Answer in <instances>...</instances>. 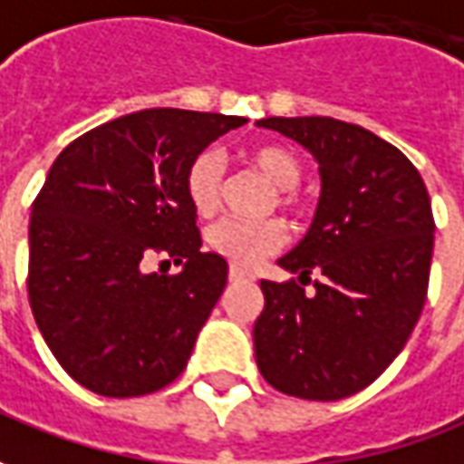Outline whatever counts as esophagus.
Segmentation results:
<instances>
[{"instance_id": "obj_1", "label": "esophagus", "mask_w": 464, "mask_h": 464, "mask_svg": "<svg viewBox=\"0 0 464 464\" xmlns=\"http://www.w3.org/2000/svg\"><path fill=\"white\" fill-rule=\"evenodd\" d=\"M229 280H232V283H239V280H252V275L232 265V267H229Z\"/></svg>"}]
</instances>
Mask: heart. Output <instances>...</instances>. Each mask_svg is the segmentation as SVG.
Here are the masks:
<instances>
[{
    "instance_id": "obj_1",
    "label": "heart",
    "mask_w": 464,
    "mask_h": 464,
    "mask_svg": "<svg viewBox=\"0 0 464 464\" xmlns=\"http://www.w3.org/2000/svg\"><path fill=\"white\" fill-rule=\"evenodd\" d=\"M245 164L260 171L275 189L277 207L287 214H300L305 199L300 197L295 184L303 177V164L295 153L280 143H263L245 151ZM184 191L191 209L199 217H212L222 204V159L217 151H201L187 169ZM207 242L217 255L235 267H255L277 250H283L287 242V232L280 219H222L209 229Z\"/></svg>"
}]
</instances>
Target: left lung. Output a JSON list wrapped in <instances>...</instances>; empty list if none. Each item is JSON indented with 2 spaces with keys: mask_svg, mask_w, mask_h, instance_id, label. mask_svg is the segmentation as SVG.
<instances>
[{
  "mask_svg": "<svg viewBox=\"0 0 464 464\" xmlns=\"http://www.w3.org/2000/svg\"><path fill=\"white\" fill-rule=\"evenodd\" d=\"M321 166V201L308 235L277 265L293 280H263L255 359L287 397L335 401L379 379L420 321L434 217L420 171L397 146L328 116L263 118ZM311 272L316 293L304 295Z\"/></svg>",
  "mask_w": 464,
  "mask_h": 464,
  "instance_id": "obj_1",
  "label": "left lung"
}]
</instances>
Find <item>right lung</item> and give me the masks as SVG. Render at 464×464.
Masks as SVG:
<instances>
[{"mask_svg": "<svg viewBox=\"0 0 464 464\" xmlns=\"http://www.w3.org/2000/svg\"><path fill=\"white\" fill-rule=\"evenodd\" d=\"M247 118L149 108L82 133L50 166L30 217L32 315L57 363L101 397H143L187 369L227 285L201 252L184 177ZM159 254L177 276L142 273Z\"/></svg>", "mask_w": 464, "mask_h": 464, "instance_id": "obj_1", "label": "right lung"}]
</instances>
